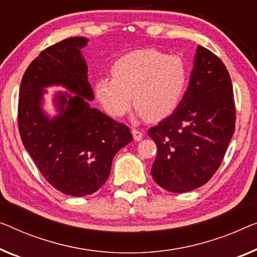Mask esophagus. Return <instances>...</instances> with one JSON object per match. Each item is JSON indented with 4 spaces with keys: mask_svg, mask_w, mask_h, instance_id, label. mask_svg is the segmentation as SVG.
<instances>
[{
    "mask_svg": "<svg viewBox=\"0 0 257 257\" xmlns=\"http://www.w3.org/2000/svg\"><path fill=\"white\" fill-rule=\"evenodd\" d=\"M132 134H133L134 140H135V141H141L142 137H143V133H142L141 130L136 129V128H133L132 129Z\"/></svg>",
    "mask_w": 257,
    "mask_h": 257,
    "instance_id": "esophagus-1",
    "label": "esophagus"
}]
</instances>
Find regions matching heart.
Listing matches in <instances>:
<instances>
[{
	"label": "heart",
	"mask_w": 257,
	"mask_h": 257,
	"mask_svg": "<svg viewBox=\"0 0 257 257\" xmlns=\"http://www.w3.org/2000/svg\"><path fill=\"white\" fill-rule=\"evenodd\" d=\"M112 77L94 82L95 99L107 114L121 117L132 107L140 116H166L180 104L188 84V66L179 55L147 48L127 53L110 67Z\"/></svg>",
	"instance_id": "heart-1"
}]
</instances>
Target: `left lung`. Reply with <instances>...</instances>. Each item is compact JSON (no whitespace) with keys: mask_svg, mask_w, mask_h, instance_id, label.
Listing matches in <instances>:
<instances>
[{"mask_svg":"<svg viewBox=\"0 0 257 257\" xmlns=\"http://www.w3.org/2000/svg\"><path fill=\"white\" fill-rule=\"evenodd\" d=\"M234 129L235 105L227 69L219 57L198 46L182 100L148 132L158 149L151 168L153 180L172 193L203 186L219 168Z\"/></svg>","mask_w":257,"mask_h":257,"instance_id":"8db88e82","label":"left lung"}]
</instances>
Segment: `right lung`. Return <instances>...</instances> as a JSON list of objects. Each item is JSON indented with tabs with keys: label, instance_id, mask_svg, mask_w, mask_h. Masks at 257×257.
Instances as JSON below:
<instances>
[{
	"label": "right lung",
	"instance_id": "right-lung-1",
	"mask_svg": "<svg viewBox=\"0 0 257 257\" xmlns=\"http://www.w3.org/2000/svg\"><path fill=\"white\" fill-rule=\"evenodd\" d=\"M89 39L68 38L49 46L24 72L18 99L23 144L43 177L70 196L93 194L105 185L115 153L133 141L129 128L92 108L93 91L82 55ZM63 85L74 96L58 95L60 114L48 119L40 105L43 87Z\"/></svg>",
	"mask_w": 257,
	"mask_h": 257
}]
</instances>
